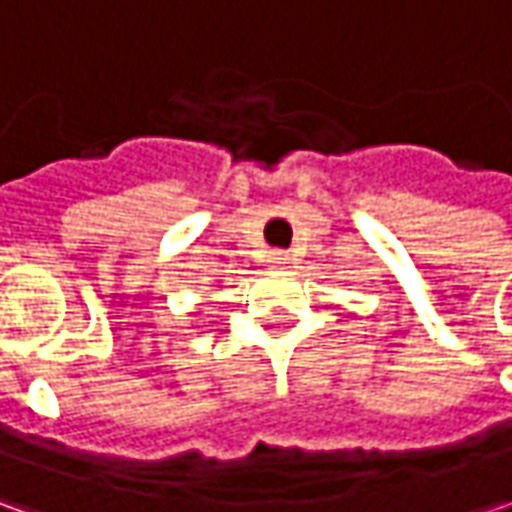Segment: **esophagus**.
Here are the masks:
<instances>
[{
	"mask_svg": "<svg viewBox=\"0 0 512 512\" xmlns=\"http://www.w3.org/2000/svg\"><path fill=\"white\" fill-rule=\"evenodd\" d=\"M267 262H270V267H287L290 265V256H287L285 250H270Z\"/></svg>",
	"mask_w": 512,
	"mask_h": 512,
	"instance_id": "esophagus-1",
	"label": "esophagus"
}]
</instances>
